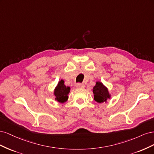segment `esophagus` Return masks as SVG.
Instances as JSON below:
<instances>
[{"label":"esophagus","instance_id":"esophagus-1","mask_svg":"<svg viewBox=\"0 0 154 154\" xmlns=\"http://www.w3.org/2000/svg\"><path fill=\"white\" fill-rule=\"evenodd\" d=\"M76 87L78 88H83L85 87V85L83 84V83H77Z\"/></svg>","mask_w":154,"mask_h":154}]
</instances>
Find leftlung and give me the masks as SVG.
<instances>
[{
	"label": "left lung",
	"instance_id": "1",
	"mask_svg": "<svg viewBox=\"0 0 154 154\" xmlns=\"http://www.w3.org/2000/svg\"><path fill=\"white\" fill-rule=\"evenodd\" d=\"M92 91L94 94V100L97 103H106L107 100L110 99L111 94L108 88L100 81L96 82V85L93 87Z\"/></svg>",
	"mask_w": 154,
	"mask_h": 154
}]
</instances>
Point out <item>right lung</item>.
Here are the masks:
<instances>
[{"label":"right lung","instance_id":"1","mask_svg":"<svg viewBox=\"0 0 154 154\" xmlns=\"http://www.w3.org/2000/svg\"><path fill=\"white\" fill-rule=\"evenodd\" d=\"M71 87L65 85V82L63 80H60L57 85L54 89L53 95L54 96V100L60 103H63L68 100Z\"/></svg>","mask_w":154,"mask_h":154}]
</instances>
